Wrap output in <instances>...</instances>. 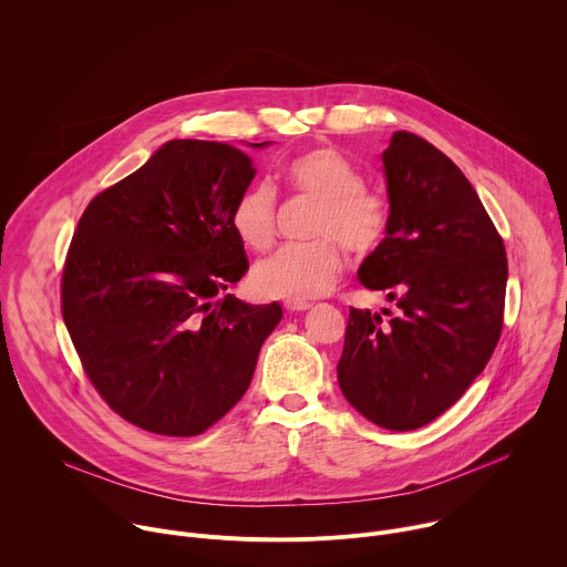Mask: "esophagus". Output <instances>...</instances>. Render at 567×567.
<instances>
[{"label": "esophagus", "mask_w": 567, "mask_h": 567, "mask_svg": "<svg viewBox=\"0 0 567 567\" xmlns=\"http://www.w3.org/2000/svg\"><path fill=\"white\" fill-rule=\"evenodd\" d=\"M311 305L305 302V300H287L285 302V309L291 311V313H298V311H307Z\"/></svg>", "instance_id": "34e87169"}]
</instances>
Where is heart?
<instances>
[{
	"label": "heart",
	"instance_id": "b5f03b06",
	"mask_svg": "<svg viewBox=\"0 0 567 567\" xmlns=\"http://www.w3.org/2000/svg\"><path fill=\"white\" fill-rule=\"evenodd\" d=\"M285 177L289 186L318 202L311 224L316 239L285 245L254 267V285L260 293L287 300H311L332 289L343 256L374 251L388 230L385 199L363 186L361 171L348 156L330 147H316L291 158ZM235 235L251 249H267L276 233V188L258 179L241 190L230 208Z\"/></svg>",
	"mask_w": 567,
	"mask_h": 567
}]
</instances>
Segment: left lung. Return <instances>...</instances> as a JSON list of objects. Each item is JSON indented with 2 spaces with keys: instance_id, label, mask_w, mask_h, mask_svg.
Segmentation results:
<instances>
[{
  "instance_id": "8db88e82",
  "label": "left lung",
  "mask_w": 567,
  "mask_h": 567,
  "mask_svg": "<svg viewBox=\"0 0 567 567\" xmlns=\"http://www.w3.org/2000/svg\"><path fill=\"white\" fill-rule=\"evenodd\" d=\"M388 230L359 280L396 302L383 321L350 309L339 385L372 424L415 431L440 417L492 359L503 330V237L453 161L411 132L381 154ZM390 315V309H383Z\"/></svg>"
}]
</instances>
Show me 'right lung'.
Listing matches in <instances>:
<instances>
[{"instance_id":"1","label":"right lung","mask_w":567,"mask_h":567,"mask_svg":"<svg viewBox=\"0 0 567 567\" xmlns=\"http://www.w3.org/2000/svg\"><path fill=\"white\" fill-rule=\"evenodd\" d=\"M254 177L235 145L175 138L78 221L64 326L110 409L143 431L193 437L221 420L282 318L278 302L220 296L249 269L230 208Z\"/></svg>"}]
</instances>
